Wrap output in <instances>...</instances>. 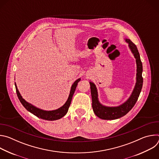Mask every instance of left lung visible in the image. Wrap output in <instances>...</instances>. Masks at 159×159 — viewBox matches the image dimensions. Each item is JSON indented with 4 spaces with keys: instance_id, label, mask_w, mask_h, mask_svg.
<instances>
[{
    "instance_id": "left-lung-1",
    "label": "left lung",
    "mask_w": 159,
    "mask_h": 159,
    "mask_svg": "<svg viewBox=\"0 0 159 159\" xmlns=\"http://www.w3.org/2000/svg\"><path fill=\"white\" fill-rule=\"evenodd\" d=\"M125 41L128 44V47L136 59L137 63V74H136V83L133 91L128 99L117 106H106L102 104L98 98V89L93 82H89L90 92L92 96V106L95 115L101 119L112 120H116L126 115L133 108L140 96L143 85L142 72L143 66L140 60V56L136 45L129 39L125 38Z\"/></svg>"
}]
</instances>
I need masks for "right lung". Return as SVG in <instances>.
Segmentation results:
<instances>
[{"mask_svg":"<svg viewBox=\"0 0 159 159\" xmlns=\"http://www.w3.org/2000/svg\"><path fill=\"white\" fill-rule=\"evenodd\" d=\"M80 80V78L76 80L72 85L69 98H68L65 103L61 107L52 111H46V110L39 109L34 106V105L31 104V103L27 102L25 99L22 98V96L20 95L19 90L17 87L16 82H15V86H16L17 95L20 102H21L22 106H23L29 112H30L31 113H32V114H33L34 115H35L36 116L41 119H43L44 120H48V121H54V120H57L61 118L67 113L68 110H69V108L71 104L72 99L75 93L77 84Z\"/></svg>","mask_w":159,"mask_h":159,"instance_id":"1","label":"right lung"}]
</instances>
